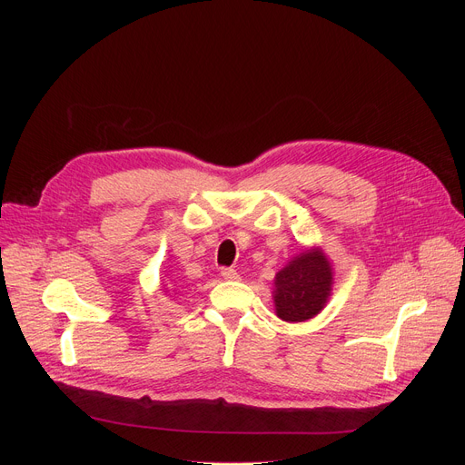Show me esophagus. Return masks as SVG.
I'll return each mask as SVG.
<instances>
[{
  "instance_id": "34e87169",
  "label": "esophagus",
  "mask_w": 465,
  "mask_h": 465,
  "mask_svg": "<svg viewBox=\"0 0 465 465\" xmlns=\"http://www.w3.org/2000/svg\"><path fill=\"white\" fill-rule=\"evenodd\" d=\"M220 275H223V279H226V281H239V273L235 270H232V267H224V270L220 272Z\"/></svg>"
}]
</instances>
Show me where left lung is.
Masks as SVG:
<instances>
[{
    "label": "left lung",
    "instance_id": "8db88e82",
    "mask_svg": "<svg viewBox=\"0 0 465 465\" xmlns=\"http://www.w3.org/2000/svg\"><path fill=\"white\" fill-rule=\"evenodd\" d=\"M333 265L321 247L303 249L275 275V314L284 322L314 319L330 302Z\"/></svg>",
    "mask_w": 465,
    "mask_h": 465
}]
</instances>
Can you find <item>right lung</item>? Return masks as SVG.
<instances>
[{
	"label": "right lung",
	"instance_id": "add662e5",
	"mask_svg": "<svg viewBox=\"0 0 465 465\" xmlns=\"http://www.w3.org/2000/svg\"><path fill=\"white\" fill-rule=\"evenodd\" d=\"M165 292H167V290H165ZM171 294H177V292H175V290H171Z\"/></svg>",
	"mask_w": 465,
	"mask_h": 465
}]
</instances>
